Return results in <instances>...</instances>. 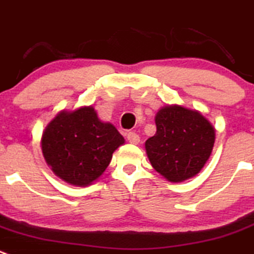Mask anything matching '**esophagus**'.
I'll list each match as a JSON object with an SVG mask.
<instances>
[{"label":"esophagus","mask_w":254,"mask_h":254,"mask_svg":"<svg viewBox=\"0 0 254 254\" xmlns=\"http://www.w3.org/2000/svg\"><path fill=\"white\" fill-rule=\"evenodd\" d=\"M127 139H128L129 143L137 144L139 142V136L136 132H128V133H127Z\"/></svg>","instance_id":"esophagus-1"}]
</instances>
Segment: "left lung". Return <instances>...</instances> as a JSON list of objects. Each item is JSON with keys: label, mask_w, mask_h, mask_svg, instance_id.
Wrapping results in <instances>:
<instances>
[{"label": "left lung", "mask_w": 254, "mask_h": 254, "mask_svg": "<svg viewBox=\"0 0 254 254\" xmlns=\"http://www.w3.org/2000/svg\"><path fill=\"white\" fill-rule=\"evenodd\" d=\"M156 134L146 141L152 167L170 182H183L201 172L213 149L216 132L198 111L173 105L157 112Z\"/></svg>", "instance_id": "left-lung-1"}]
</instances>
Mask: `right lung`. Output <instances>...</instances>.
Wrapping results in <instances>:
<instances>
[{
  "instance_id": "add662e5",
  "label": "right lung",
  "mask_w": 254,
  "mask_h": 254,
  "mask_svg": "<svg viewBox=\"0 0 254 254\" xmlns=\"http://www.w3.org/2000/svg\"><path fill=\"white\" fill-rule=\"evenodd\" d=\"M125 143L111 123L100 121L95 108L61 111L42 133L41 146L47 165L64 182L86 187L110 165L112 154Z\"/></svg>"
}]
</instances>
